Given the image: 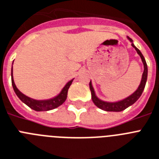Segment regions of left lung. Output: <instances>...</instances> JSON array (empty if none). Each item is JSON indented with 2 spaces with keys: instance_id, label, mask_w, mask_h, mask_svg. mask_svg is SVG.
<instances>
[{
  "instance_id": "8db88e82",
  "label": "left lung",
  "mask_w": 159,
  "mask_h": 159,
  "mask_svg": "<svg viewBox=\"0 0 159 159\" xmlns=\"http://www.w3.org/2000/svg\"><path fill=\"white\" fill-rule=\"evenodd\" d=\"M131 41H132V39H130L128 37ZM132 45L135 48V49L136 50L137 53L140 55L141 60H142V62L144 64V72H143L142 75V79H141V82L139 85L138 89L134 93L132 94L131 96H129L128 98H125L124 100L120 101V102H103V101L99 100L95 95V93H94L93 88L92 86L91 81L89 83V88H90V90H91V94H92V99H93V102L94 104L98 106V108L102 109L103 111H115V112H119V111H122L125 110L126 108H128V106H132V104H134L136 101L138 100L139 98L141 97V95L142 94L143 90L145 89V83L147 80V73H148V68H147V64H146V61L145 60V57H143L142 53H141V51L139 50L138 48L135 46L134 44H132Z\"/></svg>"
}]
</instances>
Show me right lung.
Returning <instances> with one entry per match:
<instances>
[{
	"label": "right lung",
	"instance_id": "obj_1",
	"mask_svg": "<svg viewBox=\"0 0 159 159\" xmlns=\"http://www.w3.org/2000/svg\"><path fill=\"white\" fill-rule=\"evenodd\" d=\"M12 70H11V81H12V85H13V89H14V92L16 95L18 96V98L20 99L23 102H24L25 104L28 106L31 109L34 110L35 111H49V110H53V109L57 108V106H61L62 103L66 101V97H67V92L68 89L70 88V84H71L73 80L66 84L65 87L63 89L61 90L59 95H57L56 98L50 99V100H46V101H36L33 100L30 98H27V96H25L21 93L18 89H17L16 85L14 84V79H13V75H12Z\"/></svg>",
	"mask_w": 159,
	"mask_h": 159
}]
</instances>
